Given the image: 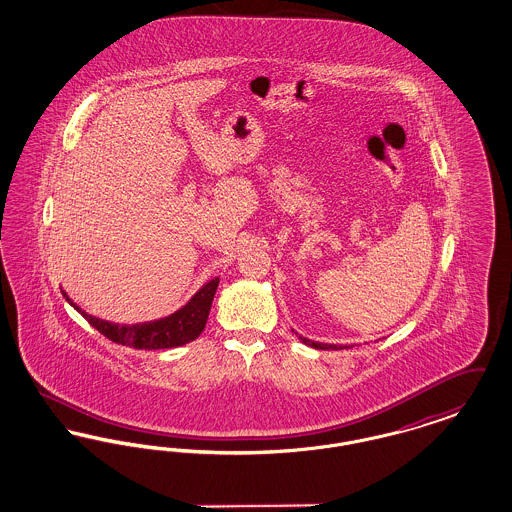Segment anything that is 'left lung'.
<instances>
[{
  "label": "left lung",
  "instance_id": "obj_1",
  "mask_svg": "<svg viewBox=\"0 0 512 512\" xmlns=\"http://www.w3.org/2000/svg\"><path fill=\"white\" fill-rule=\"evenodd\" d=\"M299 340L303 341L305 345H311L315 349H347V345H332V343H318V341L307 340L303 336H299Z\"/></svg>",
  "mask_w": 512,
  "mask_h": 512
}]
</instances>
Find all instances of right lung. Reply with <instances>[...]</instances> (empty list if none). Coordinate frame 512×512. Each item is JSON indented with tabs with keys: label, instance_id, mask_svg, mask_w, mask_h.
Here are the masks:
<instances>
[{
	"label": "right lung",
	"instance_id": "obj_1",
	"mask_svg": "<svg viewBox=\"0 0 512 512\" xmlns=\"http://www.w3.org/2000/svg\"><path fill=\"white\" fill-rule=\"evenodd\" d=\"M217 286H219V278H213L176 313H172L169 317L159 318V320L140 322V324H115L109 320L92 317L86 311H82L76 303H73L65 290H61V292L74 309L105 338H109L115 343H121V345L134 347V349H149L151 351V349L178 347V345L194 341L207 324V317L211 311V303H213V297L217 292Z\"/></svg>",
	"mask_w": 512,
	"mask_h": 512
}]
</instances>
